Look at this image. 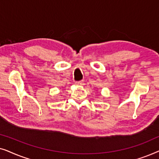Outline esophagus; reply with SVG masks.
Instances as JSON below:
<instances>
[{"instance_id": "1", "label": "esophagus", "mask_w": 159, "mask_h": 159, "mask_svg": "<svg viewBox=\"0 0 159 159\" xmlns=\"http://www.w3.org/2000/svg\"><path fill=\"white\" fill-rule=\"evenodd\" d=\"M84 81L83 80H80V81H78V82H76V84H77V85H84Z\"/></svg>"}]
</instances>
